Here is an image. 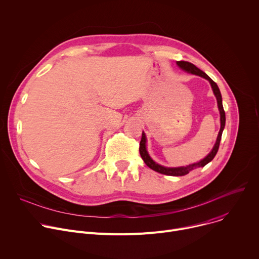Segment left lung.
<instances>
[{"label": "left lung", "instance_id": "obj_1", "mask_svg": "<svg viewBox=\"0 0 259 259\" xmlns=\"http://www.w3.org/2000/svg\"><path fill=\"white\" fill-rule=\"evenodd\" d=\"M176 64L178 65V67H180L182 70L187 71L189 73H193V75L202 77L204 79H206L207 81H209L212 91L216 97L217 100V106H218V110H219V115H220V129L215 141V144L213 146V149L211 150V152L201 161L188 165V166H180V167H165L162 166L158 163H156L151 156L147 153L146 150V136L145 133L142 131V136H141V140L139 143V153L140 156L142 158V160L144 161V163L149 166L151 169H153L156 172H159L161 174H165V175H170V176H183L187 175L188 173H190V171L197 169L199 167H204L205 165H207L209 162H211L213 160V158L215 157V155L217 154L218 147H219V143H220V139H221V135H223V131L225 129L226 126V113L225 109L223 106V97H221V93L219 91V88L217 86V84L208 76L204 71H202L200 68H198L195 64L188 62V61H176Z\"/></svg>", "mask_w": 259, "mask_h": 259}]
</instances>
